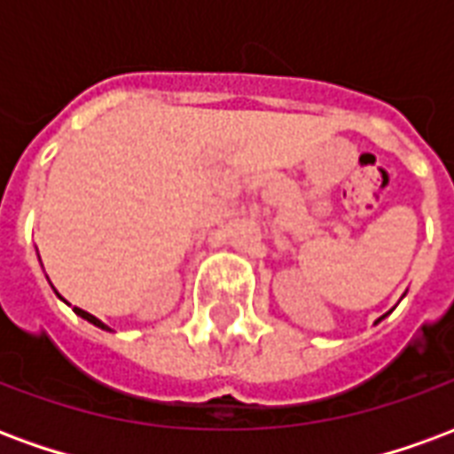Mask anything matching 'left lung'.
Instances as JSON below:
<instances>
[{"label": "left lung", "instance_id": "left-lung-1", "mask_svg": "<svg viewBox=\"0 0 454 454\" xmlns=\"http://www.w3.org/2000/svg\"><path fill=\"white\" fill-rule=\"evenodd\" d=\"M381 318H384V316H381ZM381 318H380V321H381Z\"/></svg>", "mask_w": 454, "mask_h": 454}]
</instances>
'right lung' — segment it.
Listing matches in <instances>:
<instances>
[{"label":"right lung","instance_id":"add662e5","mask_svg":"<svg viewBox=\"0 0 454 454\" xmlns=\"http://www.w3.org/2000/svg\"><path fill=\"white\" fill-rule=\"evenodd\" d=\"M74 314L82 316L84 321H90V324H94V325H97V328H102V331H112V328H109V325H106V324H102V321H99L97 316L87 314V311H82V309H77V306H74Z\"/></svg>","mask_w":454,"mask_h":454}]
</instances>
